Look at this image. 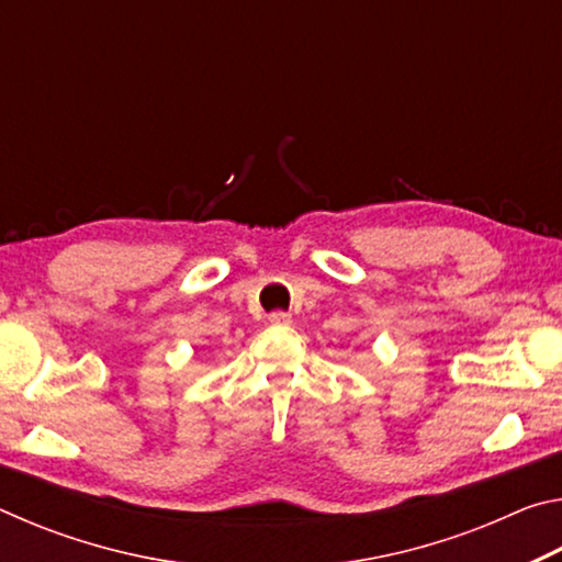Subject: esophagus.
I'll list each match as a JSON object with an SVG mask.
<instances>
[{
    "instance_id": "1",
    "label": "esophagus",
    "mask_w": 562,
    "mask_h": 562,
    "mask_svg": "<svg viewBox=\"0 0 562 562\" xmlns=\"http://www.w3.org/2000/svg\"><path fill=\"white\" fill-rule=\"evenodd\" d=\"M268 319H270V325H278V327L292 325V315H288V312H272Z\"/></svg>"
}]
</instances>
